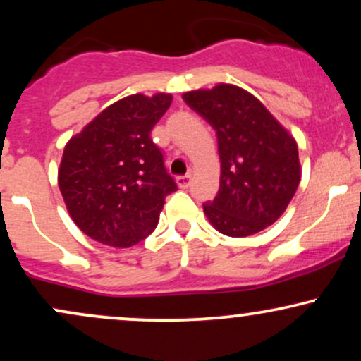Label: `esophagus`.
<instances>
[{
	"instance_id": "34e87169",
	"label": "esophagus",
	"mask_w": 361,
	"mask_h": 361,
	"mask_svg": "<svg viewBox=\"0 0 361 361\" xmlns=\"http://www.w3.org/2000/svg\"><path fill=\"white\" fill-rule=\"evenodd\" d=\"M176 181H178V185H180V188H188L190 183H192V175L178 176Z\"/></svg>"
}]
</instances>
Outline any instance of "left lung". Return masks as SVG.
<instances>
[{
	"label": "left lung",
	"mask_w": 361,
	"mask_h": 361,
	"mask_svg": "<svg viewBox=\"0 0 361 361\" xmlns=\"http://www.w3.org/2000/svg\"><path fill=\"white\" fill-rule=\"evenodd\" d=\"M217 132L221 188L204 210L219 233L244 238L285 212L300 181L299 149L258 98L233 85L183 94Z\"/></svg>",
	"instance_id": "8db88e82"
}]
</instances>
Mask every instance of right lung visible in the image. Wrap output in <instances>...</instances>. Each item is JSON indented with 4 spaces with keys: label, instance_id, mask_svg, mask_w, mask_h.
Masks as SVG:
<instances>
[{
    "label": "right lung",
    "instance_id": "right-lung-1",
    "mask_svg": "<svg viewBox=\"0 0 361 361\" xmlns=\"http://www.w3.org/2000/svg\"><path fill=\"white\" fill-rule=\"evenodd\" d=\"M171 105V94H132L69 140L59 188L76 226L94 241L134 246L156 229L164 198L176 192L163 151L151 132Z\"/></svg>",
    "mask_w": 361,
    "mask_h": 361
}]
</instances>
